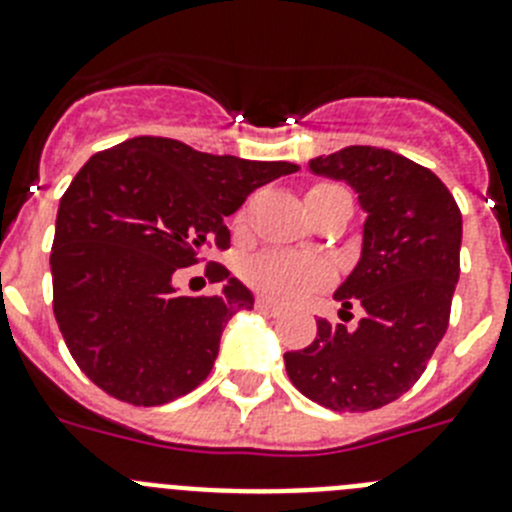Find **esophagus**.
<instances>
[{
	"label": "esophagus",
	"instance_id": "esophagus-1",
	"mask_svg": "<svg viewBox=\"0 0 512 512\" xmlns=\"http://www.w3.org/2000/svg\"><path fill=\"white\" fill-rule=\"evenodd\" d=\"M256 307H259L261 312H266V315H279V312H282V305H277V302L269 300V297H256Z\"/></svg>",
	"mask_w": 512,
	"mask_h": 512
}]
</instances>
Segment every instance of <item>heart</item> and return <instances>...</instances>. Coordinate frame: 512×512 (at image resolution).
I'll use <instances>...</instances> for the list:
<instances>
[{
    "instance_id": "obj_1",
    "label": "heart",
    "mask_w": 512,
    "mask_h": 512,
    "mask_svg": "<svg viewBox=\"0 0 512 512\" xmlns=\"http://www.w3.org/2000/svg\"><path fill=\"white\" fill-rule=\"evenodd\" d=\"M318 187H328V184H318ZM330 277H333V271L323 259L292 251L259 253L246 266L248 284L282 302L300 300L312 289L328 284Z\"/></svg>"
}]
</instances>
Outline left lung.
Returning a JSON list of instances; mask_svg holds the SVG:
<instances>
[{
  "label": "left lung",
  "mask_w": 512,
  "mask_h": 512,
  "mask_svg": "<svg viewBox=\"0 0 512 512\" xmlns=\"http://www.w3.org/2000/svg\"><path fill=\"white\" fill-rule=\"evenodd\" d=\"M310 171L346 182L366 212L361 259L333 295L364 318L354 330L318 320L315 341L287 351L284 366L312 402L366 413L418 382L449 328L461 212L431 169L387 148L348 146L312 158Z\"/></svg>",
  "instance_id": "left-lung-1"
}]
</instances>
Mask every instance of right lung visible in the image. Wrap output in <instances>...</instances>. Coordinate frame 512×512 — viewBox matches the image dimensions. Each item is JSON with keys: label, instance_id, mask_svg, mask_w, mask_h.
Segmentation results:
<instances>
[{"label": "right lung", "instance_id": "obj_1", "mask_svg": "<svg viewBox=\"0 0 512 512\" xmlns=\"http://www.w3.org/2000/svg\"><path fill=\"white\" fill-rule=\"evenodd\" d=\"M300 169L289 161L212 156L140 135L94 153L63 192L51 251L53 315L79 369L130 405H164L200 387L223 328L251 310V289L225 266L223 292L184 297L179 269L228 248L225 217L253 189Z\"/></svg>", "mask_w": 512, "mask_h": 512}]
</instances>
